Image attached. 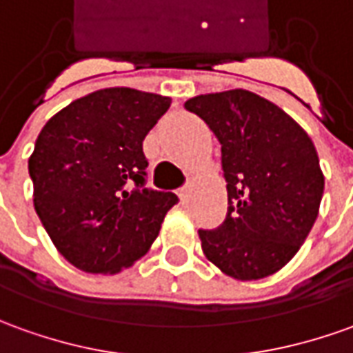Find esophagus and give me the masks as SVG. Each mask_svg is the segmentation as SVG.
I'll list each match as a JSON object with an SVG mask.
<instances>
[{"label": "esophagus", "instance_id": "esophagus-1", "mask_svg": "<svg viewBox=\"0 0 353 353\" xmlns=\"http://www.w3.org/2000/svg\"><path fill=\"white\" fill-rule=\"evenodd\" d=\"M188 194H190V182H186V184L182 186L181 190H179V196H181L182 201L188 200Z\"/></svg>", "mask_w": 353, "mask_h": 353}]
</instances>
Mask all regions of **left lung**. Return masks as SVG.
I'll return each instance as SVG.
<instances>
[{"instance_id": "obj_1", "label": "left lung", "mask_w": 353, "mask_h": 353, "mask_svg": "<svg viewBox=\"0 0 353 353\" xmlns=\"http://www.w3.org/2000/svg\"><path fill=\"white\" fill-rule=\"evenodd\" d=\"M221 144L227 217L200 228L201 250L238 281H257L292 259L319 213L325 179L311 138L281 107L248 90L188 99Z\"/></svg>"}]
</instances>
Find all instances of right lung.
<instances>
[{"mask_svg": "<svg viewBox=\"0 0 353 353\" xmlns=\"http://www.w3.org/2000/svg\"><path fill=\"white\" fill-rule=\"evenodd\" d=\"M171 98L105 88L72 101L38 134L34 208L61 255L86 273H119L150 250L172 192L145 186V134Z\"/></svg>", "mask_w": 353, "mask_h": 353, "instance_id": "obj_1", "label": "right lung"}]
</instances>
